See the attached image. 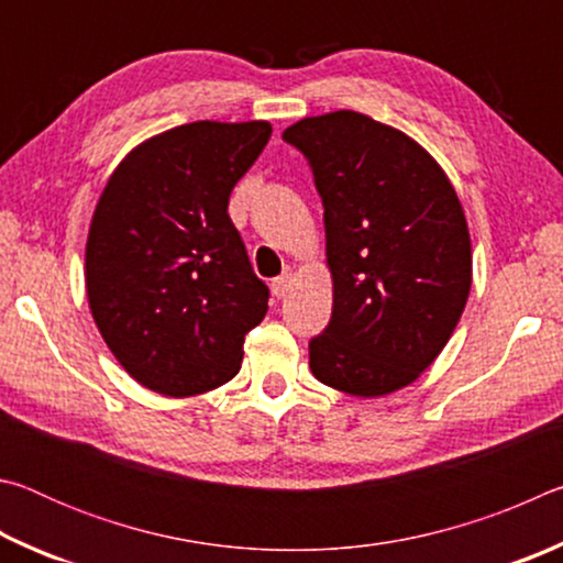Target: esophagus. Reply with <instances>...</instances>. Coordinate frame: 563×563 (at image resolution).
Instances as JSON below:
<instances>
[{"instance_id": "34e87169", "label": "esophagus", "mask_w": 563, "mask_h": 563, "mask_svg": "<svg viewBox=\"0 0 563 563\" xmlns=\"http://www.w3.org/2000/svg\"><path fill=\"white\" fill-rule=\"evenodd\" d=\"M292 283H295V271H292V268H285V271L278 275V278L273 280V292L278 295V298H285V295L290 292Z\"/></svg>"}]
</instances>
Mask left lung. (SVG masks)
Segmentation results:
<instances>
[{
  "label": "left lung",
  "instance_id": "obj_1",
  "mask_svg": "<svg viewBox=\"0 0 563 563\" xmlns=\"http://www.w3.org/2000/svg\"><path fill=\"white\" fill-rule=\"evenodd\" d=\"M283 139L308 156L325 206L332 318L310 369L352 397L412 385L440 357L472 288V241L444 168L367 113L305 117Z\"/></svg>",
  "mask_w": 563,
  "mask_h": 563
}]
</instances>
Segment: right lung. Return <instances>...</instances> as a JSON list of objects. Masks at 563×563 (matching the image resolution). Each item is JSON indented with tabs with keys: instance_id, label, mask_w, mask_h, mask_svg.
Wrapping results in <instances>:
<instances>
[{
	"instance_id": "obj_1",
	"label": "right lung",
	"mask_w": 563,
	"mask_h": 563,
	"mask_svg": "<svg viewBox=\"0 0 563 563\" xmlns=\"http://www.w3.org/2000/svg\"><path fill=\"white\" fill-rule=\"evenodd\" d=\"M268 121H194L133 146L87 238V298L119 365L151 393L194 397L241 369L268 312L228 216L231 190L268 144Z\"/></svg>"
}]
</instances>
